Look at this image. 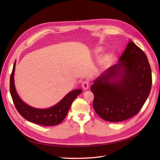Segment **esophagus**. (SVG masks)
<instances>
[{
  "mask_svg": "<svg viewBox=\"0 0 160 160\" xmlns=\"http://www.w3.org/2000/svg\"><path fill=\"white\" fill-rule=\"evenodd\" d=\"M89 82L88 80H84L82 82V88L84 89H88L89 88Z\"/></svg>",
  "mask_w": 160,
  "mask_h": 160,
  "instance_id": "34e87169",
  "label": "esophagus"
}]
</instances>
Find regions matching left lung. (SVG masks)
<instances>
[{
	"label": "left lung",
	"instance_id": "left-lung-1",
	"mask_svg": "<svg viewBox=\"0 0 160 160\" xmlns=\"http://www.w3.org/2000/svg\"><path fill=\"white\" fill-rule=\"evenodd\" d=\"M152 72L146 54L130 40L118 63L91 86L93 108L105 121L120 122L136 115L149 95Z\"/></svg>",
	"mask_w": 160,
	"mask_h": 160
}]
</instances>
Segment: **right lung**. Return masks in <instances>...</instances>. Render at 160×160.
Returning <instances> with one entry per match:
<instances>
[{
	"label": "right lung",
	"instance_id": "right-lung-1",
	"mask_svg": "<svg viewBox=\"0 0 160 160\" xmlns=\"http://www.w3.org/2000/svg\"><path fill=\"white\" fill-rule=\"evenodd\" d=\"M15 67V62L10 76V91L14 105L20 115L30 122L43 126H54L61 123L68 113L73 100L82 93V90L75 89L69 92L58 104L50 108H33L24 102L17 93L13 78Z\"/></svg>",
	"mask_w": 160,
	"mask_h": 160
}]
</instances>
